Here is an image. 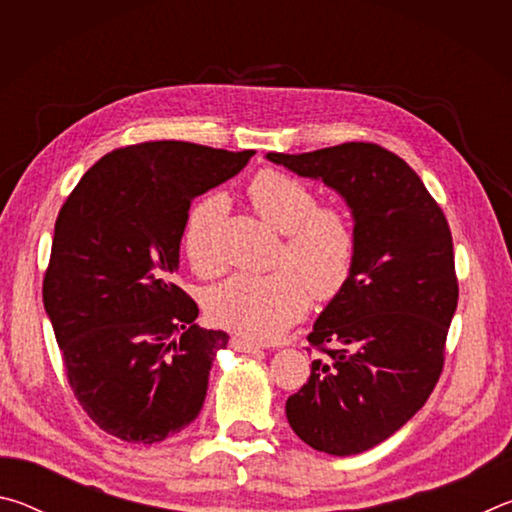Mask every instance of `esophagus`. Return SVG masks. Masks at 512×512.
<instances>
[{
	"label": "esophagus",
	"instance_id": "1",
	"mask_svg": "<svg viewBox=\"0 0 512 512\" xmlns=\"http://www.w3.org/2000/svg\"><path fill=\"white\" fill-rule=\"evenodd\" d=\"M230 345L232 348H235L237 352H259V345L257 343H250V341H246V339H232L230 341Z\"/></svg>",
	"mask_w": 512,
	"mask_h": 512
}]
</instances>
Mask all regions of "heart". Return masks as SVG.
<instances>
[{
    "mask_svg": "<svg viewBox=\"0 0 512 512\" xmlns=\"http://www.w3.org/2000/svg\"><path fill=\"white\" fill-rule=\"evenodd\" d=\"M248 198L262 219L282 232L271 275H232L207 291L212 323L250 341H273L316 302L339 298L357 264V232L339 205H318L314 189L289 173L264 169L250 180ZM228 212L221 194H207L189 212L183 248L196 273L223 266L221 225Z\"/></svg>",
    "mask_w": 512,
    "mask_h": 512,
    "instance_id": "obj_1",
    "label": "heart"
}]
</instances>
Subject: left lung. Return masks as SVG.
<instances>
[{
	"label": "left lung",
	"mask_w": 512,
	"mask_h": 512,
	"mask_svg": "<svg viewBox=\"0 0 512 512\" xmlns=\"http://www.w3.org/2000/svg\"><path fill=\"white\" fill-rule=\"evenodd\" d=\"M266 158L320 178L354 216L352 280L307 336L318 357L287 418L318 452L361 454L409 422L443 372L458 302L452 232L418 173L379 144Z\"/></svg>",
	"instance_id": "1"
}]
</instances>
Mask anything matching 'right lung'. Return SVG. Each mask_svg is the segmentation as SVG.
I'll use <instances>...</instances> for the list:
<instances>
[{"instance_id": "1", "label": "right lung", "mask_w": 512, "mask_h": 512, "mask_svg": "<svg viewBox=\"0 0 512 512\" xmlns=\"http://www.w3.org/2000/svg\"><path fill=\"white\" fill-rule=\"evenodd\" d=\"M250 158L176 140L121 146L60 207L42 302L69 388L110 436L153 445L201 413L228 334L194 325L196 302L176 284L180 239L194 198Z\"/></svg>"}]
</instances>
